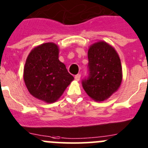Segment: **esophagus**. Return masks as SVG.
Returning <instances> with one entry per match:
<instances>
[{
	"label": "esophagus",
	"mask_w": 148,
	"mask_h": 148,
	"mask_svg": "<svg viewBox=\"0 0 148 148\" xmlns=\"http://www.w3.org/2000/svg\"><path fill=\"white\" fill-rule=\"evenodd\" d=\"M80 78H81V75L80 74H78V75H76L75 76V79L77 81H78L80 80Z\"/></svg>",
	"instance_id": "obj_1"
}]
</instances>
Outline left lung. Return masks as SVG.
<instances>
[{
  "label": "left lung",
  "instance_id": "left-lung-1",
  "mask_svg": "<svg viewBox=\"0 0 148 148\" xmlns=\"http://www.w3.org/2000/svg\"><path fill=\"white\" fill-rule=\"evenodd\" d=\"M89 77L82 81L86 94L101 102L114 93L121 84L123 72L115 49L106 42L94 43L88 50Z\"/></svg>",
  "mask_w": 148,
  "mask_h": 148
}]
</instances>
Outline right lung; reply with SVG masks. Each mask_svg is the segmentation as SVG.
<instances>
[{
  "mask_svg": "<svg viewBox=\"0 0 148 148\" xmlns=\"http://www.w3.org/2000/svg\"><path fill=\"white\" fill-rule=\"evenodd\" d=\"M59 52L55 43L40 45L30 52L24 67L23 79L30 94L47 103L57 101L74 79L59 60Z\"/></svg>",
  "mask_w": 148,
  "mask_h": 148,
  "instance_id": "1",
  "label": "right lung"
}]
</instances>
